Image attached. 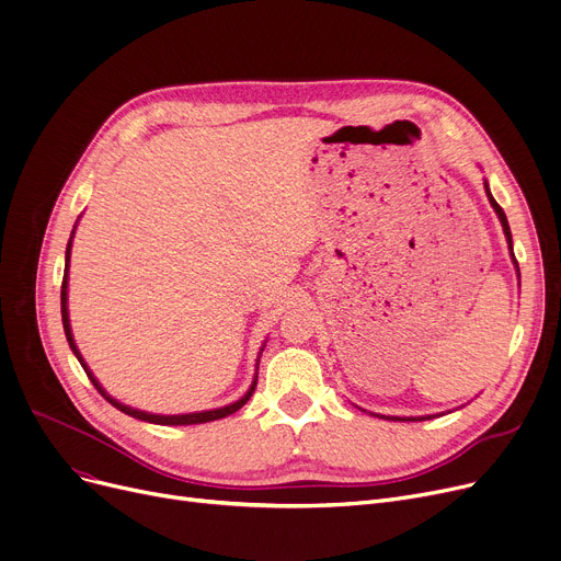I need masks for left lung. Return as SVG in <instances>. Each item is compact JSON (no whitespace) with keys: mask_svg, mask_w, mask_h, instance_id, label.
<instances>
[{"mask_svg":"<svg viewBox=\"0 0 561 561\" xmlns=\"http://www.w3.org/2000/svg\"><path fill=\"white\" fill-rule=\"evenodd\" d=\"M484 188H486V195H489V202H491V206L495 209V214H497V218H500V222H503V229H505V236H507V243H510V250H512V256H514V248H512V231H510V222H507V216H505V211H503V206H500L495 199H493V195H491V191H489V186L484 184ZM514 263H516V259H514ZM518 265V263H516ZM396 421H416V419H396Z\"/></svg>","mask_w":561,"mask_h":561,"instance_id":"1","label":"left lung"}]
</instances>
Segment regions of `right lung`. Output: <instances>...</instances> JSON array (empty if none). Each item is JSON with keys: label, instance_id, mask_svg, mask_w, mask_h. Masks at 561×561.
Returning a JSON list of instances; mask_svg holds the SVG:
<instances>
[{"label": "right lung", "instance_id": "add662e5", "mask_svg": "<svg viewBox=\"0 0 561 561\" xmlns=\"http://www.w3.org/2000/svg\"><path fill=\"white\" fill-rule=\"evenodd\" d=\"M70 245L72 243H68V250H66V273H64V284H61V316H64V330H66V336H68V343H70V347H72V352L77 355V359H79V364L83 366V370H85V375H88V379L93 381V387L115 407V409H121L123 414H127V416H134V419H138V421H147V423H157V425H197V423H211V421H218V419H225V416H229V414H233V411H239L248 400H250V396H252V391H254V387H256V381L252 385V389L239 400V402H233V404H229V407H222V409H214V411H202V414H184V416H157V414H145V411H138V409H131V407H127V404H121L117 400H113V398H108L106 393H104V389L98 385V379L91 375V370H88V366L83 364V359H81V355H79V350H77V345H75V341H72V332H70V320H68V263H70Z\"/></svg>", "mask_w": 561, "mask_h": 561}]
</instances>
